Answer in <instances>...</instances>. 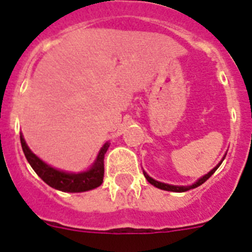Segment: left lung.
<instances>
[{
    "mask_svg": "<svg viewBox=\"0 0 252 252\" xmlns=\"http://www.w3.org/2000/svg\"><path fill=\"white\" fill-rule=\"evenodd\" d=\"M224 158H226V154H224V157L222 158V160L220 162H218L217 165L215 166V168L212 169V170L211 171H208V173H207L206 175H203V177L202 178H199V179L197 180V182H194V183L192 184V186H171V184H166V183H161V182H158V180H155V179H153V178L150 177V175H148V173H146L145 170H144V175H145V178L146 179H148V182L150 184H153L154 187H157V188H159V189H162V190H169V192H178V193H180V192H187V190H189V189H193V188H197V187H199V186H202V184L204 183V182H206L207 179H208L209 177H211V175L213 174V173H215L216 170H217L218 169V166L221 165L222 164V161H223V159Z\"/></svg>",
    "mask_w": 252,
    "mask_h": 252,
    "instance_id": "8db88e82",
    "label": "left lung"
}]
</instances>
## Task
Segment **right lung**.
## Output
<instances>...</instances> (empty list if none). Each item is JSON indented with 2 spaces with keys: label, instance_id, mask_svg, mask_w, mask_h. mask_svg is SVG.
I'll return each instance as SVG.
<instances>
[{
  "label": "right lung",
  "instance_id": "right-lung-1",
  "mask_svg": "<svg viewBox=\"0 0 252 252\" xmlns=\"http://www.w3.org/2000/svg\"><path fill=\"white\" fill-rule=\"evenodd\" d=\"M20 140H21L22 151L25 154L26 159L31 168L34 169L35 173L39 175L41 179L45 182L48 186L51 188L62 190V192L68 193H81L87 192V190H92L97 188L103 182L104 174V154L110 148V142H106L101 148V150L97 154L94 162H93L91 168L86 171H79V173H70V171L59 170L57 168H53L45 161L37 158L30 148L26 144L25 139L20 133Z\"/></svg>",
  "mask_w": 252,
  "mask_h": 252
}]
</instances>
